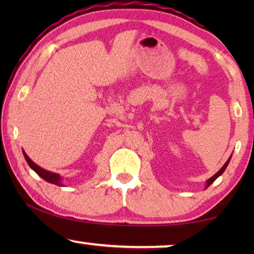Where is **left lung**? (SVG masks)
I'll return each instance as SVG.
<instances>
[{"mask_svg":"<svg viewBox=\"0 0 254 254\" xmlns=\"http://www.w3.org/2000/svg\"><path fill=\"white\" fill-rule=\"evenodd\" d=\"M231 157H232V156H231ZM231 157H230L229 159H227V161L224 163V166H223L222 168H221L220 170H218L216 174H215L214 176H212V177H210L209 179L206 180V188H207L210 184H213V183L215 182V180H216L218 177H220V176H221L223 173H224V170L226 169V167H227V165H229V162H230V160H231Z\"/></svg>","mask_w":254,"mask_h":254,"instance_id":"obj_1","label":"left lung"}]
</instances>
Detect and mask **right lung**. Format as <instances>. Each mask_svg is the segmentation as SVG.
Segmentation results:
<instances>
[{
    "label": "right lung",
    "instance_id": "1",
    "mask_svg": "<svg viewBox=\"0 0 254 254\" xmlns=\"http://www.w3.org/2000/svg\"><path fill=\"white\" fill-rule=\"evenodd\" d=\"M22 152H23V156L25 158V161L28 162V165L30 166V168H31L33 171H36L37 175H39L42 179H45L46 182H48L50 184H55V185H57V186H64L63 178L60 177V175L55 174V173H51V171H48V170H46V169H42L41 167L38 166L37 163H34L31 160V159L28 157V154L25 153L23 150H22Z\"/></svg>",
    "mask_w": 254,
    "mask_h": 254
}]
</instances>
